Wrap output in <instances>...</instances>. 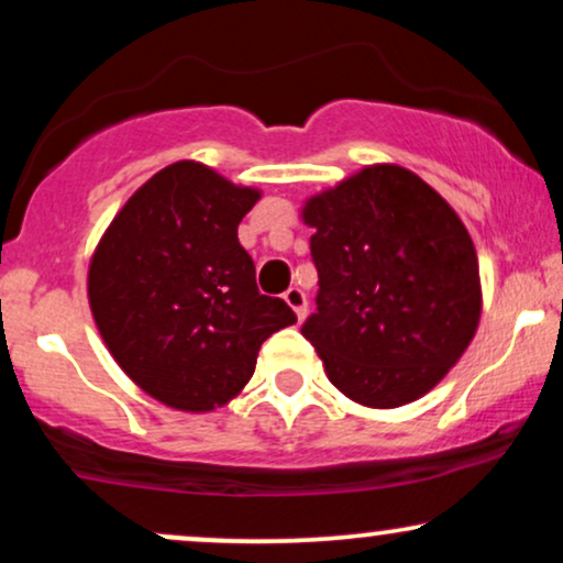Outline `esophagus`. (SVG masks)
Listing matches in <instances>:
<instances>
[{"mask_svg":"<svg viewBox=\"0 0 563 563\" xmlns=\"http://www.w3.org/2000/svg\"><path fill=\"white\" fill-rule=\"evenodd\" d=\"M283 299H286V303L290 309L296 311V317H299V320H303V317H307V294H303L301 288H288L286 294H283Z\"/></svg>","mask_w":563,"mask_h":563,"instance_id":"1","label":"esophagus"}]
</instances>
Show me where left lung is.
Listing matches in <instances>:
<instances>
[{"label":"left lung","mask_w":563,"mask_h":563,"mask_svg":"<svg viewBox=\"0 0 563 563\" xmlns=\"http://www.w3.org/2000/svg\"><path fill=\"white\" fill-rule=\"evenodd\" d=\"M314 228L317 311L301 333L330 383L369 409L449 375L483 311L475 243L449 201L398 165H369L301 209Z\"/></svg>","instance_id":"1"}]
</instances>
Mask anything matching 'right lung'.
Listing matches in <instances>:
<instances>
[{"label":"right lung","instance_id":"add662e5","mask_svg":"<svg viewBox=\"0 0 563 563\" xmlns=\"http://www.w3.org/2000/svg\"><path fill=\"white\" fill-rule=\"evenodd\" d=\"M260 191L180 159L114 214L88 264L101 341L141 390L178 411L225 406L252 380L262 343L296 322L256 288L239 222Z\"/></svg>","mask_w":563,"mask_h":563}]
</instances>
